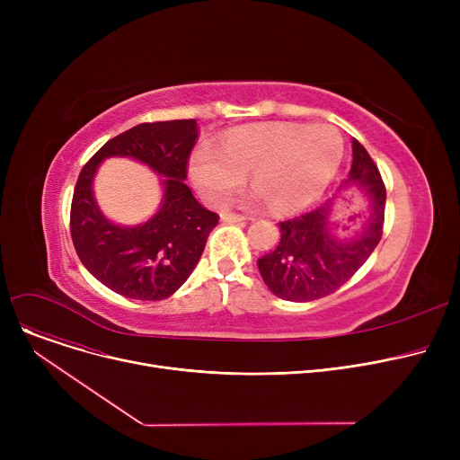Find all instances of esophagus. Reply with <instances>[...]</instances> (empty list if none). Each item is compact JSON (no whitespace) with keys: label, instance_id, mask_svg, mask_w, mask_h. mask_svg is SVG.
I'll list each match as a JSON object with an SVG mask.
<instances>
[{"label":"esophagus","instance_id":"obj_1","mask_svg":"<svg viewBox=\"0 0 460 460\" xmlns=\"http://www.w3.org/2000/svg\"><path fill=\"white\" fill-rule=\"evenodd\" d=\"M220 216H222V220L227 222V224H236V222H244L246 220V216L236 214V212H229V210H224Z\"/></svg>","mask_w":460,"mask_h":460}]
</instances>
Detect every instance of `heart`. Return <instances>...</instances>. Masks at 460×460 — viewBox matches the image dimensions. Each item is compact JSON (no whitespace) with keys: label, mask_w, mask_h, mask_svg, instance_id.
Returning <instances> with one entry per match:
<instances>
[{"label":"heart","mask_w":460,"mask_h":460,"mask_svg":"<svg viewBox=\"0 0 460 460\" xmlns=\"http://www.w3.org/2000/svg\"><path fill=\"white\" fill-rule=\"evenodd\" d=\"M341 132L332 125H281L238 132L220 147H203L190 175L210 203H226L244 177L276 212H291L317 199L343 160Z\"/></svg>","instance_id":"1"}]
</instances>
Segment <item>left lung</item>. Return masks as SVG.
I'll return each instance as SVG.
<instances>
[{"instance_id":"obj_1","label":"left lung","mask_w":460,"mask_h":460,"mask_svg":"<svg viewBox=\"0 0 460 460\" xmlns=\"http://www.w3.org/2000/svg\"><path fill=\"white\" fill-rule=\"evenodd\" d=\"M345 184H358L367 193L371 217L364 231L352 238H340L354 231H334L337 224L332 201L279 222L278 248L257 261L264 283L276 296L291 302H311L335 293L358 272L380 243L385 186L376 164L358 139H352V165Z\"/></svg>"}]
</instances>
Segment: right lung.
<instances>
[{
    "label": "right lung",
    "instance_id": "add662e5",
    "mask_svg": "<svg viewBox=\"0 0 460 460\" xmlns=\"http://www.w3.org/2000/svg\"><path fill=\"white\" fill-rule=\"evenodd\" d=\"M196 139V119L141 123L106 141L80 172L70 207L72 243L84 267L113 293L134 300H164L196 269L220 220L184 182ZM110 155H130L164 177L163 205L145 225L115 226L95 205L92 179Z\"/></svg>",
    "mask_w": 460,
    "mask_h": 460
}]
</instances>
